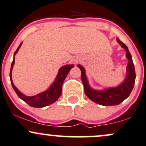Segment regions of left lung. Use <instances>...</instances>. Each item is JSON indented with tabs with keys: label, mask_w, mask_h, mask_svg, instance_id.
<instances>
[{
	"label": "left lung",
	"mask_w": 146,
	"mask_h": 146,
	"mask_svg": "<svg viewBox=\"0 0 146 146\" xmlns=\"http://www.w3.org/2000/svg\"><path fill=\"white\" fill-rule=\"evenodd\" d=\"M117 40L121 45V47L125 49L126 58L128 59V64L127 66V75L123 83H122L121 85L115 88H110L102 91L93 89L89 86L87 82L84 68L81 65H78L82 72L81 79L84 87L85 94L92 101L98 104L106 106L118 105L127 98H128L133 89L135 82V78H136L135 66L132 62V56L129 52L128 47L125 46L124 43L120 41L119 38H117Z\"/></svg>",
	"instance_id": "1"
}]
</instances>
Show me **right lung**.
<instances>
[{"label":"right lung","mask_w":146,"mask_h":146,"mask_svg":"<svg viewBox=\"0 0 146 146\" xmlns=\"http://www.w3.org/2000/svg\"><path fill=\"white\" fill-rule=\"evenodd\" d=\"M23 43V42H22ZM22 43L19 45L16 51H15L14 56L16 53H17L19 48L21 46ZM15 59L14 58L12 63L11 65V70H10V80H11V85H12L13 88L21 100L26 102L27 104H29L30 106L34 107V108H42V107L46 106L51 104L54 103L55 102L58 100L60 96L61 95L62 93V84L64 81L65 78H66V75L69 73L70 70L73 67V64H68L65 65L60 68L59 71H58V74L57 75L56 80L53 82V84L51 85V87L47 90L43 92V93H40V94L36 95V96L33 97H28L25 95L24 94L21 93L18 88L14 86V83H13L12 78H11V71H12L13 66L14 64Z\"/></svg>","instance_id":"obj_1"}]
</instances>
